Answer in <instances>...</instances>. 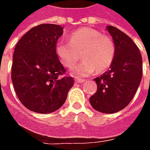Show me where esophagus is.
<instances>
[{"mask_svg": "<svg viewBox=\"0 0 150 150\" xmlns=\"http://www.w3.org/2000/svg\"><path fill=\"white\" fill-rule=\"evenodd\" d=\"M75 81L78 83H83L85 81L84 79H75Z\"/></svg>", "mask_w": 150, "mask_h": 150, "instance_id": "obj_1", "label": "esophagus"}]
</instances>
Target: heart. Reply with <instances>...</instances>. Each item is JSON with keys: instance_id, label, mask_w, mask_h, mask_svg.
Listing matches in <instances>:
<instances>
[{"instance_id": "heart-1", "label": "heart", "mask_w": 150, "mask_h": 150, "mask_svg": "<svg viewBox=\"0 0 150 150\" xmlns=\"http://www.w3.org/2000/svg\"><path fill=\"white\" fill-rule=\"evenodd\" d=\"M69 40L70 42L59 41L56 44V54L68 68L77 62L81 54L83 61L71 71L75 77H88L96 71L103 72L112 64L116 47L110 36L93 29H80L70 34Z\"/></svg>"}]
</instances>
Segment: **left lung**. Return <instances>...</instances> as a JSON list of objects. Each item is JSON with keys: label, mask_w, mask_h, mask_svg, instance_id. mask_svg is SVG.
I'll use <instances>...</instances> for the list:
<instances>
[{"label": "left lung", "mask_w": 150, "mask_h": 150, "mask_svg": "<svg viewBox=\"0 0 150 150\" xmlns=\"http://www.w3.org/2000/svg\"><path fill=\"white\" fill-rule=\"evenodd\" d=\"M106 30L116 47L110 69L94 80L97 91L89 101L95 110L115 113L130 103L142 77V57L134 42L119 29L108 25Z\"/></svg>", "instance_id": "left-lung-1"}]
</instances>
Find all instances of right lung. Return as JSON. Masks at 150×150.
I'll use <instances>...</instances> for the list:
<instances>
[{"mask_svg":"<svg viewBox=\"0 0 150 150\" xmlns=\"http://www.w3.org/2000/svg\"><path fill=\"white\" fill-rule=\"evenodd\" d=\"M63 34L59 25L42 24L32 28L15 46L12 82L19 100L29 110L51 113L65 103L74 85L56 54V44Z\"/></svg>","mask_w":150,"mask_h":150,"instance_id":"1","label":"right lung"}]
</instances>
